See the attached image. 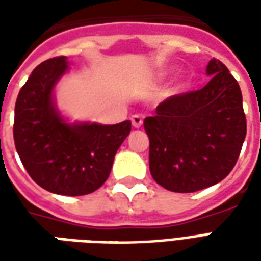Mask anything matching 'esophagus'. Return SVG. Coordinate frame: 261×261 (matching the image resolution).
I'll return each instance as SVG.
<instances>
[{"label":"esophagus","mask_w":261,"mask_h":261,"mask_svg":"<svg viewBox=\"0 0 261 261\" xmlns=\"http://www.w3.org/2000/svg\"><path fill=\"white\" fill-rule=\"evenodd\" d=\"M131 123H133V127H134V128H140L142 125V117L140 114H134V116L131 117Z\"/></svg>","instance_id":"obj_1"}]
</instances>
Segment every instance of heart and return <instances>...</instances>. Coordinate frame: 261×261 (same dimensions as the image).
<instances>
[{
  "label": "heart",
  "mask_w": 261,
  "mask_h": 261,
  "mask_svg": "<svg viewBox=\"0 0 261 261\" xmlns=\"http://www.w3.org/2000/svg\"><path fill=\"white\" fill-rule=\"evenodd\" d=\"M172 71H173V69H168V71H165V72L162 75L170 74ZM186 88H187V82H186V81H180V82H179V84H177V85H176L175 88H173V91H172V93H180V92L185 91Z\"/></svg>",
  "instance_id": "obj_1"
}]
</instances>
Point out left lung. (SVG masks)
Returning <instances> with one entry per match:
<instances>
[{
  "instance_id": "left-lung-1",
  "label": "left lung",
  "mask_w": 261,
  "mask_h": 261,
  "mask_svg": "<svg viewBox=\"0 0 261 261\" xmlns=\"http://www.w3.org/2000/svg\"><path fill=\"white\" fill-rule=\"evenodd\" d=\"M205 72L211 80L202 89L166 99L144 120L151 175L170 192L219 183L233 169L246 137L239 84L217 59Z\"/></svg>"
}]
</instances>
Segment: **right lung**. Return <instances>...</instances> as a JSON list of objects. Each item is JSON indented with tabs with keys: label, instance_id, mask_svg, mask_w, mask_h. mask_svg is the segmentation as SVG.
<instances>
[{
	"label": "right lung",
	"instance_id": "1",
	"mask_svg": "<svg viewBox=\"0 0 261 261\" xmlns=\"http://www.w3.org/2000/svg\"><path fill=\"white\" fill-rule=\"evenodd\" d=\"M68 65L61 56L33 69L16 99L14 140L22 164L39 186L61 196H84L108 180L131 121L69 123L54 97V88Z\"/></svg>",
	"mask_w": 261,
	"mask_h": 261
}]
</instances>
